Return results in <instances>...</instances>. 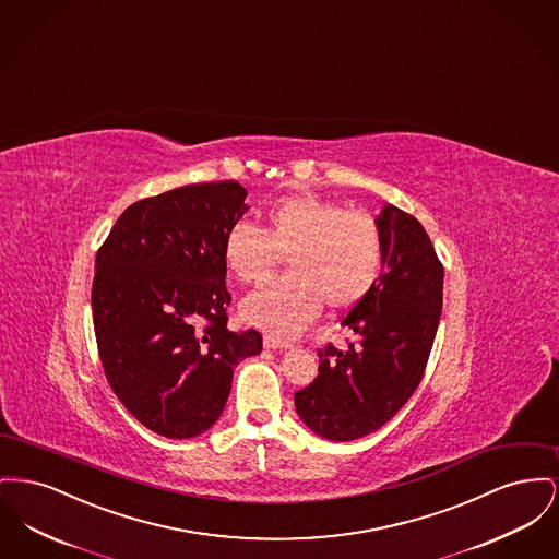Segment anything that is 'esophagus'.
I'll use <instances>...</instances> for the list:
<instances>
[{
  "label": "esophagus",
  "mask_w": 559,
  "mask_h": 559,
  "mask_svg": "<svg viewBox=\"0 0 559 559\" xmlns=\"http://www.w3.org/2000/svg\"><path fill=\"white\" fill-rule=\"evenodd\" d=\"M263 343H265L266 349H288V347H290V343H288V341L277 338V336H273V334H265Z\"/></svg>",
  "instance_id": "34e87169"
}]
</instances>
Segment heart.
<instances>
[{"label": "heart", "instance_id": "1", "mask_svg": "<svg viewBox=\"0 0 559 559\" xmlns=\"http://www.w3.org/2000/svg\"><path fill=\"white\" fill-rule=\"evenodd\" d=\"M288 259L290 271L250 294L241 316L277 336H294L311 322L322 300L334 311L352 309L377 284L382 234L366 210L316 195H293L265 212V227L234 223L223 259L243 284H261Z\"/></svg>", "mask_w": 559, "mask_h": 559}]
</instances>
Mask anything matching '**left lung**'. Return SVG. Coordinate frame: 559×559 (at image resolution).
Here are the masks:
<instances>
[{"label":"left lung","mask_w":559,"mask_h":559,"mask_svg":"<svg viewBox=\"0 0 559 559\" xmlns=\"http://www.w3.org/2000/svg\"><path fill=\"white\" fill-rule=\"evenodd\" d=\"M377 223L381 277L343 320L357 345H325L320 374L294 393L302 423L325 440H357L391 420L423 379L440 325L443 265L427 231L391 204Z\"/></svg>","instance_id":"obj_1"}]
</instances>
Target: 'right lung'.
Segmentation results:
<instances>
[{
	"label": "right lung",
	"mask_w": 559,
	"mask_h": 559,
	"mask_svg": "<svg viewBox=\"0 0 559 559\" xmlns=\"http://www.w3.org/2000/svg\"><path fill=\"white\" fill-rule=\"evenodd\" d=\"M246 195L221 180L134 202L96 252L92 320L105 377L126 411L164 438L210 429L234 368L263 349L257 330L227 328L223 241Z\"/></svg>",
	"instance_id": "obj_1"
}]
</instances>
